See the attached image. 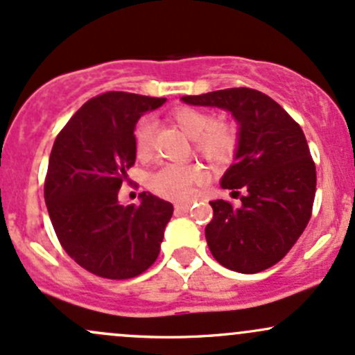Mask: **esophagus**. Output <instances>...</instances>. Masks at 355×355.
<instances>
[{"label":"esophagus","mask_w":355,"mask_h":355,"mask_svg":"<svg viewBox=\"0 0 355 355\" xmlns=\"http://www.w3.org/2000/svg\"><path fill=\"white\" fill-rule=\"evenodd\" d=\"M190 206H192V204H190V202L175 204V211H177V212H187L189 209H190Z\"/></svg>","instance_id":"34e87169"}]
</instances>
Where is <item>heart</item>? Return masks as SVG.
<instances>
[{"label": "heart", "instance_id": "1", "mask_svg": "<svg viewBox=\"0 0 355 355\" xmlns=\"http://www.w3.org/2000/svg\"><path fill=\"white\" fill-rule=\"evenodd\" d=\"M171 121L189 137L199 156L212 165H227L240 149V132L230 122H218L211 112L196 107H178L171 112ZM155 149V124L143 119L134 129V153L137 159L148 162ZM204 182L202 168L197 165H165L149 177L155 193L171 200H187Z\"/></svg>", "mask_w": 355, "mask_h": 355}]
</instances>
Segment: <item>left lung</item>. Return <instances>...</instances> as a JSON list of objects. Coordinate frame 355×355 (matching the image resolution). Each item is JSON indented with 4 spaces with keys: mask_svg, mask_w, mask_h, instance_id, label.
I'll use <instances>...</instances> for the list:
<instances>
[{
    "mask_svg": "<svg viewBox=\"0 0 355 355\" xmlns=\"http://www.w3.org/2000/svg\"><path fill=\"white\" fill-rule=\"evenodd\" d=\"M190 105L230 110L240 124L236 163L223 189L241 206L212 200L206 240L212 257L230 270L257 274L275 266L303 234L316 192V168L303 129L275 100L259 89L226 88L182 96Z\"/></svg>",
    "mask_w": 355,
    "mask_h": 355,
    "instance_id": "1",
    "label": "left lung"
}]
</instances>
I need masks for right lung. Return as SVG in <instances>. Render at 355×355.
Returning a JSON list of instances; mask_svg holds the SVG:
<instances>
[{
    "label": "right lung",
    "mask_w": 355,
    "mask_h": 355,
    "mask_svg": "<svg viewBox=\"0 0 355 355\" xmlns=\"http://www.w3.org/2000/svg\"><path fill=\"white\" fill-rule=\"evenodd\" d=\"M166 98L107 92L89 98L52 146L44 197L58 240L85 270L124 281L158 259L173 206L149 192L119 204V189L136 162L134 128Z\"/></svg>",
    "instance_id": "add662e5"
}]
</instances>
